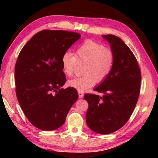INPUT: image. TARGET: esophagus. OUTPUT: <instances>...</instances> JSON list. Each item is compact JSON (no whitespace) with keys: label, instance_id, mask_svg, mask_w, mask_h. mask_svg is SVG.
<instances>
[{"label":"esophagus","instance_id":"obj_1","mask_svg":"<svg viewBox=\"0 0 158 158\" xmlns=\"http://www.w3.org/2000/svg\"><path fill=\"white\" fill-rule=\"evenodd\" d=\"M78 94H79V98H82L83 97V95H84L82 92H80V91L78 92Z\"/></svg>","mask_w":158,"mask_h":158}]
</instances>
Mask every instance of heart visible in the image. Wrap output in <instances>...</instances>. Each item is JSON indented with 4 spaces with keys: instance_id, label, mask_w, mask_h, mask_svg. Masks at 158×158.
<instances>
[{
    "instance_id": "obj_1",
    "label": "heart",
    "mask_w": 158,
    "mask_h": 158,
    "mask_svg": "<svg viewBox=\"0 0 158 158\" xmlns=\"http://www.w3.org/2000/svg\"><path fill=\"white\" fill-rule=\"evenodd\" d=\"M115 56L113 50L92 39H87L75 49V54L65 52L61 62L63 72L68 77L73 75L78 62L85 63L83 75L68 81L69 86L80 92L85 91L96 83L104 81L111 72Z\"/></svg>"
}]
</instances>
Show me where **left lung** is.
<instances>
[{
  "instance_id": "8db88e82",
  "label": "left lung",
  "mask_w": 158,
  "mask_h": 158,
  "mask_svg": "<svg viewBox=\"0 0 158 158\" xmlns=\"http://www.w3.org/2000/svg\"><path fill=\"white\" fill-rule=\"evenodd\" d=\"M115 53V59L109 75L94 88L102 96L86 94L88 102L86 122L94 132L110 134L125 125L138 101L141 72L132 52L122 39L113 35H104Z\"/></svg>"
}]
</instances>
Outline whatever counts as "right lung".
Segmentation results:
<instances>
[{"label":"right lung","instance_id":"1","mask_svg":"<svg viewBox=\"0 0 158 158\" xmlns=\"http://www.w3.org/2000/svg\"><path fill=\"white\" fill-rule=\"evenodd\" d=\"M80 37L75 32L44 30L19 52L15 66L17 98L29 122L39 129L62 126L78 99L76 89L60 88L66 81L62 56Z\"/></svg>","mask_w":158,"mask_h":158}]
</instances>
